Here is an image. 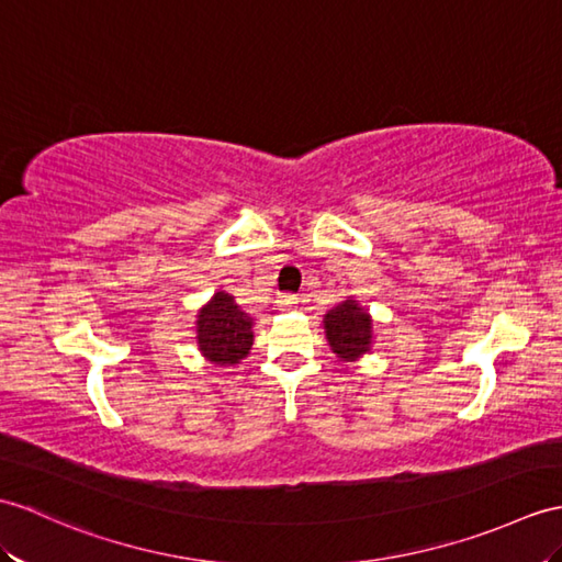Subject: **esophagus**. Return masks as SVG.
Instances as JSON below:
<instances>
[{
	"instance_id": "1",
	"label": "esophagus",
	"mask_w": 562,
	"mask_h": 562,
	"mask_svg": "<svg viewBox=\"0 0 562 562\" xmlns=\"http://www.w3.org/2000/svg\"><path fill=\"white\" fill-rule=\"evenodd\" d=\"M276 304L280 306V308H294L296 304H299V296L296 294H290V292H284V294H278V299H276Z\"/></svg>"
}]
</instances>
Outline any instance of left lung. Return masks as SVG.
<instances>
[{"label":"left lung","mask_w":562,"mask_h":562,"mask_svg":"<svg viewBox=\"0 0 562 562\" xmlns=\"http://www.w3.org/2000/svg\"><path fill=\"white\" fill-rule=\"evenodd\" d=\"M325 335L333 351L342 361L357 359L371 347V316L355 299L337 304L325 313Z\"/></svg>","instance_id":"1"}]
</instances>
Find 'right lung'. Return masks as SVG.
<instances>
[{"instance_id": "obj_1", "label": "right lung", "mask_w": 562, "mask_h": 562, "mask_svg": "<svg viewBox=\"0 0 562 562\" xmlns=\"http://www.w3.org/2000/svg\"><path fill=\"white\" fill-rule=\"evenodd\" d=\"M199 347L203 357L225 367V363H239L249 355L254 345L251 318L237 306L234 296L217 292L199 316Z\"/></svg>"}]
</instances>
